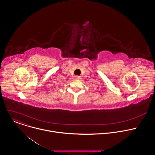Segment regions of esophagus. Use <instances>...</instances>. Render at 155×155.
Instances as JSON below:
<instances>
[{
    "label": "esophagus",
    "mask_w": 155,
    "mask_h": 155,
    "mask_svg": "<svg viewBox=\"0 0 155 155\" xmlns=\"http://www.w3.org/2000/svg\"><path fill=\"white\" fill-rule=\"evenodd\" d=\"M74 78L76 80H80V79H81V77L80 76H75Z\"/></svg>",
    "instance_id": "obj_1"
}]
</instances>
